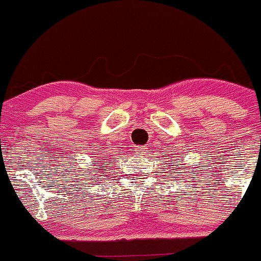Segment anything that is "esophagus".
Instances as JSON below:
<instances>
[{"mask_svg":"<svg viewBox=\"0 0 261 261\" xmlns=\"http://www.w3.org/2000/svg\"><path fill=\"white\" fill-rule=\"evenodd\" d=\"M135 152L138 154H144V153H147V148L143 147V145H138V147H135Z\"/></svg>","mask_w":261,"mask_h":261,"instance_id":"34e87169","label":"esophagus"}]
</instances>
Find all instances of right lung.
<instances>
[{"instance_id": "add662e5", "label": "right lung", "mask_w": 261, "mask_h": 261, "mask_svg": "<svg viewBox=\"0 0 261 261\" xmlns=\"http://www.w3.org/2000/svg\"><path fill=\"white\" fill-rule=\"evenodd\" d=\"M97 162H99V161H97ZM107 162H108V161H107ZM97 169H99V170H103V169H101V167H97ZM104 171H106V169H104Z\"/></svg>"}]
</instances>
